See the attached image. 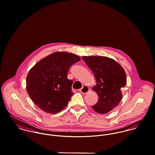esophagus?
<instances>
[{
    "instance_id": "1",
    "label": "esophagus",
    "mask_w": 155,
    "mask_h": 155,
    "mask_svg": "<svg viewBox=\"0 0 155 155\" xmlns=\"http://www.w3.org/2000/svg\"><path fill=\"white\" fill-rule=\"evenodd\" d=\"M80 91H81V93H82L84 94H85L88 93L89 91V88L87 86H84L82 88L80 89Z\"/></svg>"
}]
</instances>
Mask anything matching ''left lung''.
Returning a JSON list of instances; mask_svg holds the SVG:
<instances>
[{"instance_id": "8db88e82", "label": "left lung", "mask_w": 155, "mask_h": 155, "mask_svg": "<svg viewBox=\"0 0 155 155\" xmlns=\"http://www.w3.org/2000/svg\"><path fill=\"white\" fill-rule=\"evenodd\" d=\"M82 58L96 79L97 84L92 90L99 98L91 107L98 113H107L117 106L122 98L120 89L127 84L126 73L119 63L107 57L84 56Z\"/></svg>"}]
</instances>
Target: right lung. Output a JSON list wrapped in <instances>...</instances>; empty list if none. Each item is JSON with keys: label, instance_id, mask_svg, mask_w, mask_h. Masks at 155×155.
I'll list each match as a JSON object with an SVG mask.
<instances>
[{"label": "right lung", "instance_id": "right-lung-1", "mask_svg": "<svg viewBox=\"0 0 155 155\" xmlns=\"http://www.w3.org/2000/svg\"><path fill=\"white\" fill-rule=\"evenodd\" d=\"M79 56L55 52L41 60L28 71L26 89L30 98L42 110L55 114L64 109L73 93V81L67 79L70 67Z\"/></svg>", "mask_w": 155, "mask_h": 155}]
</instances>
